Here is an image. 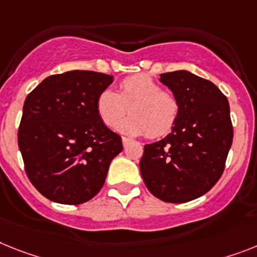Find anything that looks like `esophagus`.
Listing matches in <instances>:
<instances>
[{"instance_id": "obj_1", "label": "esophagus", "mask_w": 257, "mask_h": 257, "mask_svg": "<svg viewBox=\"0 0 257 257\" xmlns=\"http://www.w3.org/2000/svg\"><path fill=\"white\" fill-rule=\"evenodd\" d=\"M121 141H122V145H124V148H125V146L128 145L129 142H131V139H128V137H122Z\"/></svg>"}]
</instances>
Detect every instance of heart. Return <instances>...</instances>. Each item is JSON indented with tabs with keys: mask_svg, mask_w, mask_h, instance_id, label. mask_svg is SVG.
I'll return each mask as SVG.
<instances>
[{
	"mask_svg": "<svg viewBox=\"0 0 257 257\" xmlns=\"http://www.w3.org/2000/svg\"><path fill=\"white\" fill-rule=\"evenodd\" d=\"M131 116L117 125L125 135L146 133L150 139L169 135L178 122L180 103L174 94L146 75H131L118 83V94L104 88L96 98V112L103 124L115 126L128 112Z\"/></svg>",
	"mask_w": 257,
	"mask_h": 257,
	"instance_id": "obj_1",
	"label": "heart"
}]
</instances>
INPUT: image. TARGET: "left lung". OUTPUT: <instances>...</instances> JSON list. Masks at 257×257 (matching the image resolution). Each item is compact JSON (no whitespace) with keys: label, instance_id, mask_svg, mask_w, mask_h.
Masks as SVG:
<instances>
[{"label":"left lung","instance_id":"8db88e82","mask_svg":"<svg viewBox=\"0 0 257 257\" xmlns=\"http://www.w3.org/2000/svg\"><path fill=\"white\" fill-rule=\"evenodd\" d=\"M180 103L172 132L144 148L140 170L162 201L188 202L214 187L232 144L228 100L213 82L185 70L161 74Z\"/></svg>","mask_w":257,"mask_h":257}]
</instances>
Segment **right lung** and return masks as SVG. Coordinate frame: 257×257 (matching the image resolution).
<instances>
[{"mask_svg": "<svg viewBox=\"0 0 257 257\" xmlns=\"http://www.w3.org/2000/svg\"><path fill=\"white\" fill-rule=\"evenodd\" d=\"M111 83L112 75L72 70L49 75L26 98L18 146L30 182L51 201L91 200L122 150L96 112L99 92Z\"/></svg>", "mask_w": 257, "mask_h": 257, "instance_id": "1", "label": "right lung"}]
</instances>
